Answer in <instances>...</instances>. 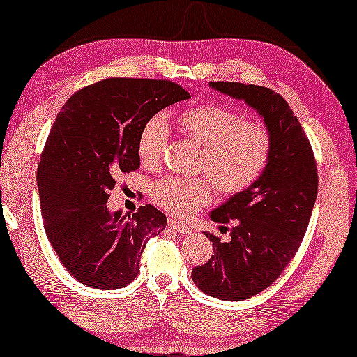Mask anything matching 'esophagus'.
Listing matches in <instances>:
<instances>
[{
    "instance_id": "esophagus-1",
    "label": "esophagus",
    "mask_w": 357,
    "mask_h": 357,
    "mask_svg": "<svg viewBox=\"0 0 357 357\" xmlns=\"http://www.w3.org/2000/svg\"><path fill=\"white\" fill-rule=\"evenodd\" d=\"M169 228H172L174 231H177L180 234H190L191 231H193V229H191L190 227H186L185 223L174 220V218H169Z\"/></svg>"
}]
</instances>
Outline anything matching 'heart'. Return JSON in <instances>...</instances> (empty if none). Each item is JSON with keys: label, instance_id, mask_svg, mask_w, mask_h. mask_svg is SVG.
<instances>
[{"label": "heart", "instance_id": "heart-1", "mask_svg": "<svg viewBox=\"0 0 357 357\" xmlns=\"http://www.w3.org/2000/svg\"><path fill=\"white\" fill-rule=\"evenodd\" d=\"M186 139L199 146L196 172L206 177L169 175L151 185V197L175 217H188L212 199V183L225 196L250 188L263 174L273 155V135L266 124L244 121V116L222 105L190 108L177 119ZM171 130L160 114L146 119L137 139L139 160L155 167L166 150Z\"/></svg>", "mask_w": 357, "mask_h": 357}]
</instances>
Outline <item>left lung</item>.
Masks as SVG:
<instances>
[{
  "label": "left lung",
  "instance_id": "8db88e82",
  "mask_svg": "<svg viewBox=\"0 0 357 357\" xmlns=\"http://www.w3.org/2000/svg\"><path fill=\"white\" fill-rule=\"evenodd\" d=\"M212 89L257 109L273 135L265 174L243 193L211 212L231 239L206 233L213 255L191 279L211 297L241 301L270 287L300 248L317 196V167L308 137L289 103L268 87L215 81Z\"/></svg>",
  "mask_w": 357,
  "mask_h": 357
}]
</instances>
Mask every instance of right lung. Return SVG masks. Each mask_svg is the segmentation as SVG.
I'll return each mask as SVG.
<instances>
[{
    "instance_id": "1",
    "label": "right lung",
    "mask_w": 357,
    "mask_h": 357,
    "mask_svg": "<svg viewBox=\"0 0 357 357\" xmlns=\"http://www.w3.org/2000/svg\"><path fill=\"white\" fill-rule=\"evenodd\" d=\"M186 98L172 81L108 78L75 92L59 112L38 166L41 215L62 265L84 286H128L148 236L166 228L151 204L129 215L109 212L107 201L119 175L140 167L144 123Z\"/></svg>"
}]
</instances>
